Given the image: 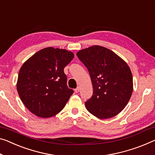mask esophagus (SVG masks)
Wrapping results in <instances>:
<instances>
[{"mask_svg": "<svg viewBox=\"0 0 155 155\" xmlns=\"http://www.w3.org/2000/svg\"><path fill=\"white\" fill-rule=\"evenodd\" d=\"M79 91H80V87H78L76 88V89H75V93H78Z\"/></svg>", "mask_w": 155, "mask_h": 155, "instance_id": "1", "label": "esophagus"}]
</instances>
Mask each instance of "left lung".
<instances>
[{
  "label": "left lung",
  "mask_w": 155,
  "mask_h": 155,
  "mask_svg": "<svg viewBox=\"0 0 155 155\" xmlns=\"http://www.w3.org/2000/svg\"><path fill=\"white\" fill-rule=\"evenodd\" d=\"M89 71L93 95L85 106L101 119L114 117L125 108L133 91L132 72L127 63L111 50L93 46L77 53Z\"/></svg>",
  "instance_id": "8db88e82"
}]
</instances>
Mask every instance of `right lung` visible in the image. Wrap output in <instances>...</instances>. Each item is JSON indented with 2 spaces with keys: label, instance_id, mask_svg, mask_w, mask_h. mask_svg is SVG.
I'll return each mask as SVG.
<instances>
[{
  "label": "right lung",
  "instance_id": "obj_1",
  "mask_svg": "<svg viewBox=\"0 0 155 155\" xmlns=\"http://www.w3.org/2000/svg\"><path fill=\"white\" fill-rule=\"evenodd\" d=\"M74 58L72 52L48 47L23 64L18 76V94L23 103L39 117H52L62 110L73 90L67 86L64 68Z\"/></svg>",
  "mask_w": 155,
  "mask_h": 155
}]
</instances>
